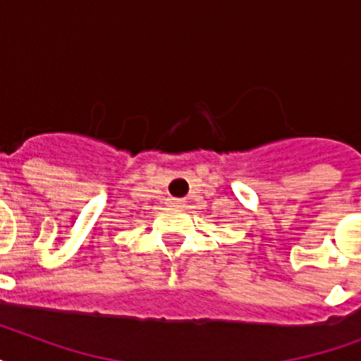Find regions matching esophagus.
Instances as JSON below:
<instances>
[{
  "label": "esophagus",
  "mask_w": 361,
  "mask_h": 361,
  "mask_svg": "<svg viewBox=\"0 0 361 361\" xmlns=\"http://www.w3.org/2000/svg\"><path fill=\"white\" fill-rule=\"evenodd\" d=\"M183 204H185L183 198H174V197L166 198V206H170V208H183Z\"/></svg>",
  "instance_id": "1"
}]
</instances>
